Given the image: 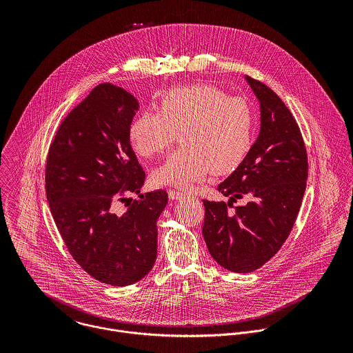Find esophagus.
<instances>
[{"label": "esophagus", "instance_id": "esophagus-1", "mask_svg": "<svg viewBox=\"0 0 353 353\" xmlns=\"http://www.w3.org/2000/svg\"><path fill=\"white\" fill-rule=\"evenodd\" d=\"M185 196H186V193L179 192V190H170V192H168L170 200H181V199H183Z\"/></svg>", "mask_w": 353, "mask_h": 353}]
</instances>
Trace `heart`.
Masks as SVG:
<instances>
[{
  "label": "heart",
  "mask_w": 353,
  "mask_h": 353,
  "mask_svg": "<svg viewBox=\"0 0 353 353\" xmlns=\"http://www.w3.org/2000/svg\"><path fill=\"white\" fill-rule=\"evenodd\" d=\"M182 147L153 174L154 183L188 188L209 172L224 175L238 168L252 150L254 112L250 104L209 85L178 87L160 98V112L147 110L129 129L133 150L145 159Z\"/></svg>",
  "instance_id": "heart-1"
}]
</instances>
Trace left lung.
I'll list each match as a JSON object with an SVG mask.
<instances>
[{
	"instance_id": "1",
	"label": "left lung",
	"mask_w": 353,
	"mask_h": 353,
	"mask_svg": "<svg viewBox=\"0 0 353 353\" xmlns=\"http://www.w3.org/2000/svg\"><path fill=\"white\" fill-rule=\"evenodd\" d=\"M261 105V132L242 164L219 185L230 201L203 200L202 235L213 259L250 273L281 249L296 221L308 175L301 129L276 92L248 77ZM245 195L250 202L234 207Z\"/></svg>"
}]
</instances>
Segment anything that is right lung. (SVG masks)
<instances>
[{
	"instance_id": "obj_1",
	"label": "right lung",
	"mask_w": 353,
	"mask_h": 353,
	"mask_svg": "<svg viewBox=\"0 0 353 353\" xmlns=\"http://www.w3.org/2000/svg\"><path fill=\"white\" fill-rule=\"evenodd\" d=\"M139 107L123 88L99 84L61 122L46 159V196L68 252L91 277L117 287L151 270L156 221L168 202L161 189L128 199L145 181L129 139Z\"/></svg>"
}]
</instances>
